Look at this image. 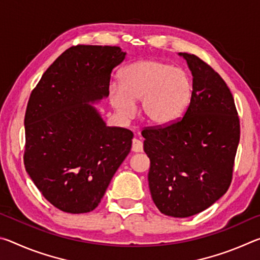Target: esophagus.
Here are the masks:
<instances>
[{
  "instance_id": "esophagus-1",
  "label": "esophagus",
  "mask_w": 260,
  "mask_h": 260,
  "mask_svg": "<svg viewBox=\"0 0 260 260\" xmlns=\"http://www.w3.org/2000/svg\"><path fill=\"white\" fill-rule=\"evenodd\" d=\"M132 151L142 152L143 151L142 141H140L138 139H133V142H132Z\"/></svg>"
}]
</instances>
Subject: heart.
<instances>
[{
  "label": "heart",
  "mask_w": 260,
  "mask_h": 260,
  "mask_svg": "<svg viewBox=\"0 0 260 260\" xmlns=\"http://www.w3.org/2000/svg\"><path fill=\"white\" fill-rule=\"evenodd\" d=\"M120 78L121 83L110 85L109 99L122 119L133 117L135 102L142 101L146 119L164 126L181 116L190 103L193 90L190 76L165 61H135L122 70Z\"/></svg>",
  "instance_id": "1"
}]
</instances>
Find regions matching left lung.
Instances as JSON below:
<instances>
[{
  "mask_svg": "<svg viewBox=\"0 0 260 260\" xmlns=\"http://www.w3.org/2000/svg\"><path fill=\"white\" fill-rule=\"evenodd\" d=\"M192 73V96L183 117L142 131L150 159L148 181L161 213L187 218L218 201L233 179L240 142L234 98L218 72L196 55L180 54Z\"/></svg>",
  "mask_w": 260,
  "mask_h": 260,
  "instance_id": "1",
  "label": "left lung"
}]
</instances>
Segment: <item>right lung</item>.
Segmentation results:
<instances>
[{"label":"right lung","mask_w":260,"mask_h":260,"mask_svg":"<svg viewBox=\"0 0 260 260\" xmlns=\"http://www.w3.org/2000/svg\"><path fill=\"white\" fill-rule=\"evenodd\" d=\"M116 46H73L30 93L24 165L43 197L68 213L98 208L133 133L105 126L93 103L109 95L110 74L125 59Z\"/></svg>","instance_id":"1"}]
</instances>
